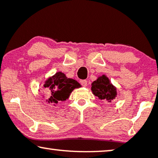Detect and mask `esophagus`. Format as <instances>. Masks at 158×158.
Masks as SVG:
<instances>
[{
  "label": "esophagus",
  "mask_w": 158,
  "mask_h": 158,
  "mask_svg": "<svg viewBox=\"0 0 158 158\" xmlns=\"http://www.w3.org/2000/svg\"><path fill=\"white\" fill-rule=\"evenodd\" d=\"M80 83H81V84L83 86V87H86L88 85V81H86V80H81V81H80Z\"/></svg>",
  "instance_id": "1"
}]
</instances>
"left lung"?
<instances>
[{
	"label": "left lung",
	"instance_id": "8db88e82",
	"mask_svg": "<svg viewBox=\"0 0 158 158\" xmlns=\"http://www.w3.org/2000/svg\"><path fill=\"white\" fill-rule=\"evenodd\" d=\"M91 90L95 96L101 100H106L111 102L116 96V88L110 83L109 79L102 75L91 84Z\"/></svg>",
	"mask_w": 158,
	"mask_h": 158
}]
</instances>
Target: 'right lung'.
Instances as JSON below:
<instances>
[{
  "instance_id": "1",
  "label": "right lung",
  "mask_w": 158,
  "mask_h": 158,
  "mask_svg": "<svg viewBox=\"0 0 158 158\" xmlns=\"http://www.w3.org/2000/svg\"><path fill=\"white\" fill-rule=\"evenodd\" d=\"M78 82L72 78H68L64 73L58 72L45 82L44 87L48 90L47 102L57 104L60 101L68 99L75 88L81 87Z\"/></svg>"
}]
</instances>
